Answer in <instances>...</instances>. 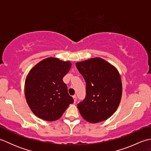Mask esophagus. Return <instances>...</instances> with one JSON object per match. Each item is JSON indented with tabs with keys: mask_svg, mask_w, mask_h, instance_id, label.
Instances as JSON below:
<instances>
[{
	"mask_svg": "<svg viewBox=\"0 0 151 151\" xmlns=\"http://www.w3.org/2000/svg\"><path fill=\"white\" fill-rule=\"evenodd\" d=\"M73 98L74 99V102H76V96L75 95H73Z\"/></svg>",
	"mask_w": 151,
	"mask_h": 151,
	"instance_id": "obj_1",
	"label": "esophagus"
}]
</instances>
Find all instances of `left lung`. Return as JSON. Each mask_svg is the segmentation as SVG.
Returning <instances> with one entry per match:
<instances>
[{"mask_svg":"<svg viewBox=\"0 0 151 151\" xmlns=\"http://www.w3.org/2000/svg\"><path fill=\"white\" fill-rule=\"evenodd\" d=\"M86 84V95L77 105L82 117L91 123L106 120L116 111L122 95L119 73L101 58L76 63Z\"/></svg>","mask_w":151,"mask_h":151,"instance_id":"left-lung-1","label":"left lung"}]
</instances>
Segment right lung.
<instances>
[{
  "label": "right lung",
  "mask_w": 151,
  "mask_h": 151,
  "mask_svg": "<svg viewBox=\"0 0 151 151\" xmlns=\"http://www.w3.org/2000/svg\"><path fill=\"white\" fill-rule=\"evenodd\" d=\"M71 67L70 62L56 58L45 59L30 70L25 81L24 93L33 113L43 120L58 119L74 100L63 78Z\"/></svg>",
  "instance_id": "add662e5"
}]
</instances>
